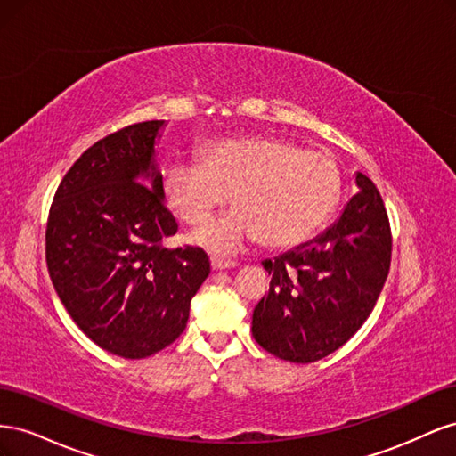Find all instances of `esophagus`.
<instances>
[{
	"mask_svg": "<svg viewBox=\"0 0 456 456\" xmlns=\"http://www.w3.org/2000/svg\"><path fill=\"white\" fill-rule=\"evenodd\" d=\"M238 262L233 260H220V258H211V268L213 270H228V268H236Z\"/></svg>",
	"mask_w": 456,
	"mask_h": 456,
	"instance_id": "1",
	"label": "esophagus"
}]
</instances>
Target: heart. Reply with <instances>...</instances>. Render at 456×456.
I'll list each match as a JSON object with an SVG mask.
<instances>
[{"label":"heart","mask_w":456,"mask_h":456,"mask_svg":"<svg viewBox=\"0 0 456 456\" xmlns=\"http://www.w3.org/2000/svg\"><path fill=\"white\" fill-rule=\"evenodd\" d=\"M161 190L188 224L201 223L232 191L236 209L191 233L196 245L230 255L256 240L285 249L312 238L338 201L340 173L322 151L275 136H243L207 144L203 161L169 159Z\"/></svg>","instance_id":"1"}]
</instances>
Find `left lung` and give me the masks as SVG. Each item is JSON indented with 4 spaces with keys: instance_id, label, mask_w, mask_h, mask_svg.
I'll return each mask as SVG.
<instances>
[{
    "instance_id": "obj_1",
    "label": "left lung",
    "mask_w": 456,
    "mask_h": 456,
    "mask_svg": "<svg viewBox=\"0 0 456 456\" xmlns=\"http://www.w3.org/2000/svg\"><path fill=\"white\" fill-rule=\"evenodd\" d=\"M355 186L335 224L262 262L272 280L253 312V337L280 360L312 363L333 354L377 305L390 270V223L370 178L355 173Z\"/></svg>"
}]
</instances>
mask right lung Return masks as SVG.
Segmentation results:
<instances>
[{"label": "right lung", "instance_id": "add662e5", "mask_svg": "<svg viewBox=\"0 0 456 456\" xmlns=\"http://www.w3.org/2000/svg\"><path fill=\"white\" fill-rule=\"evenodd\" d=\"M163 127L159 119L134 123L86 150L64 175L45 230L64 308L94 344L126 360L181 337L211 272L200 247L161 245L178 230L156 161Z\"/></svg>", "mask_w": 456, "mask_h": 456}]
</instances>
